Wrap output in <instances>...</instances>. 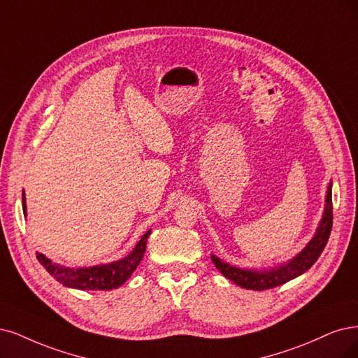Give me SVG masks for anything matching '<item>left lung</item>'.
Segmentation results:
<instances>
[{
  "mask_svg": "<svg viewBox=\"0 0 358 358\" xmlns=\"http://www.w3.org/2000/svg\"><path fill=\"white\" fill-rule=\"evenodd\" d=\"M334 224V206H332V184H329L326 194V208L324 214L320 221V226L315 231L313 241L307 245V248L299 252L294 259H290L285 266L273 268L270 271H252V270H241L237 267L229 266L222 262L220 258L213 255V261L215 267L227 277L233 283L239 285L241 287L250 290H266L275 286H280L295 277L306 273L311 268L313 264L319 259L323 249L329 241L330 230Z\"/></svg>",
  "mask_w": 358,
  "mask_h": 358,
  "instance_id": "left-lung-1",
  "label": "left lung"
}]
</instances>
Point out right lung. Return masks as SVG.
<instances>
[{
	"label": "right lung",
	"mask_w": 358,
	"mask_h": 358,
	"mask_svg": "<svg viewBox=\"0 0 358 358\" xmlns=\"http://www.w3.org/2000/svg\"><path fill=\"white\" fill-rule=\"evenodd\" d=\"M22 202H23V214L26 215V203H24V193L22 194ZM150 236V230L145 233L137 246L134 248L132 252L119 259L116 262L110 264H103V266H96L90 268H66L55 264L43 254L36 252V259L41 262V266L52 275L57 282H60L64 286L75 287V289H84V290H110L116 289L121 285H124L129 275L134 273L137 266L140 264L144 250L145 243H148V237Z\"/></svg>",
	"instance_id": "1"
}]
</instances>
